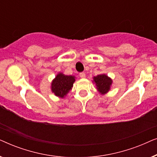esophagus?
I'll return each instance as SVG.
<instances>
[{
	"label": "esophagus",
	"mask_w": 157,
	"mask_h": 157,
	"mask_svg": "<svg viewBox=\"0 0 157 157\" xmlns=\"http://www.w3.org/2000/svg\"><path fill=\"white\" fill-rule=\"evenodd\" d=\"M79 76H80L81 78H84L85 77H86V74H85V73H83V72H81V73H80V74H79Z\"/></svg>",
	"instance_id": "1"
}]
</instances>
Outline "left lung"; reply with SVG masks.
Returning a JSON list of instances; mask_svg holds the SVG:
<instances>
[{"instance_id":"8db88e82","label":"left lung","mask_w":157,"mask_h":157,"mask_svg":"<svg viewBox=\"0 0 157 157\" xmlns=\"http://www.w3.org/2000/svg\"><path fill=\"white\" fill-rule=\"evenodd\" d=\"M94 81L96 83L97 89L102 94H106L110 89V86L112 83V80L109 78L106 75H98L94 78Z\"/></svg>"}]
</instances>
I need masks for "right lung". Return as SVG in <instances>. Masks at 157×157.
<instances>
[{
	"instance_id": "1",
	"label": "right lung",
	"mask_w": 157,
	"mask_h": 157,
	"mask_svg": "<svg viewBox=\"0 0 157 157\" xmlns=\"http://www.w3.org/2000/svg\"><path fill=\"white\" fill-rule=\"evenodd\" d=\"M74 81V76L59 74L51 84L52 91L57 96L63 98L71 90Z\"/></svg>"
}]
</instances>
